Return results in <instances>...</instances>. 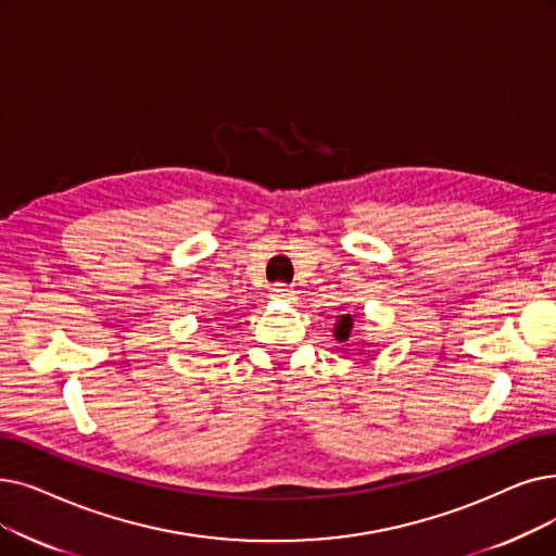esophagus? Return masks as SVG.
<instances>
[{
    "mask_svg": "<svg viewBox=\"0 0 556 556\" xmlns=\"http://www.w3.org/2000/svg\"><path fill=\"white\" fill-rule=\"evenodd\" d=\"M270 298L275 302H295V291H293V288L283 286V283H277L270 291Z\"/></svg>",
    "mask_w": 556,
    "mask_h": 556,
    "instance_id": "esophagus-1",
    "label": "esophagus"
}]
</instances>
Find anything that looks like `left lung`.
Masks as SVG:
<instances>
[{
  "label": "left lung",
  "instance_id": "left-lung-1",
  "mask_svg": "<svg viewBox=\"0 0 556 556\" xmlns=\"http://www.w3.org/2000/svg\"><path fill=\"white\" fill-rule=\"evenodd\" d=\"M354 318H356V316H352V313H341V316H336L333 336H336L338 343L350 341L352 329H354ZM361 352H364V350H361Z\"/></svg>",
  "mask_w": 556,
  "mask_h": 556
}]
</instances>
